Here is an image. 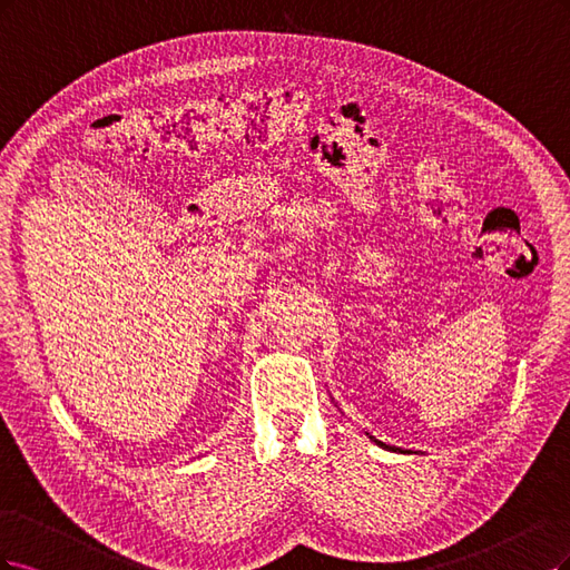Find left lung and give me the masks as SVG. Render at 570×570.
<instances>
[{
    "label": "left lung",
    "mask_w": 570,
    "mask_h": 570,
    "mask_svg": "<svg viewBox=\"0 0 570 570\" xmlns=\"http://www.w3.org/2000/svg\"><path fill=\"white\" fill-rule=\"evenodd\" d=\"M366 435H370V433H366ZM370 440H374V443H376L379 448H383V450H393V452H405V450H400V448H391V445H385V443H381V440H376L374 435H370Z\"/></svg>",
    "instance_id": "8db88e82"
}]
</instances>
